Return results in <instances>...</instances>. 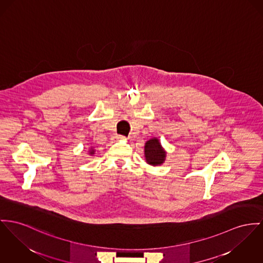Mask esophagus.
<instances>
[{
    "label": "esophagus",
    "mask_w": 263,
    "mask_h": 263,
    "mask_svg": "<svg viewBox=\"0 0 263 263\" xmlns=\"http://www.w3.org/2000/svg\"><path fill=\"white\" fill-rule=\"evenodd\" d=\"M112 139L114 140H125V137H123V136H115V137H112Z\"/></svg>",
    "instance_id": "34e87169"
}]
</instances>
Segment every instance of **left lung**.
Returning a JSON list of instances; mask_svg holds the SVG:
<instances>
[{
    "instance_id": "1",
    "label": "left lung",
    "mask_w": 263,
    "mask_h": 263,
    "mask_svg": "<svg viewBox=\"0 0 263 263\" xmlns=\"http://www.w3.org/2000/svg\"><path fill=\"white\" fill-rule=\"evenodd\" d=\"M144 158L151 165H160L164 162L166 153L157 138L147 140L144 145Z\"/></svg>"
}]
</instances>
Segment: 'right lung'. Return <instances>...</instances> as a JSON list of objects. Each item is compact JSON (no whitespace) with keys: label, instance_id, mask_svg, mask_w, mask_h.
<instances>
[{"label":"right lung","instance_id":"right-lung-1","mask_svg":"<svg viewBox=\"0 0 263 263\" xmlns=\"http://www.w3.org/2000/svg\"><path fill=\"white\" fill-rule=\"evenodd\" d=\"M88 153H89V155H95V149L90 147V149H89V152H88Z\"/></svg>","mask_w":263,"mask_h":263}]
</instances>
